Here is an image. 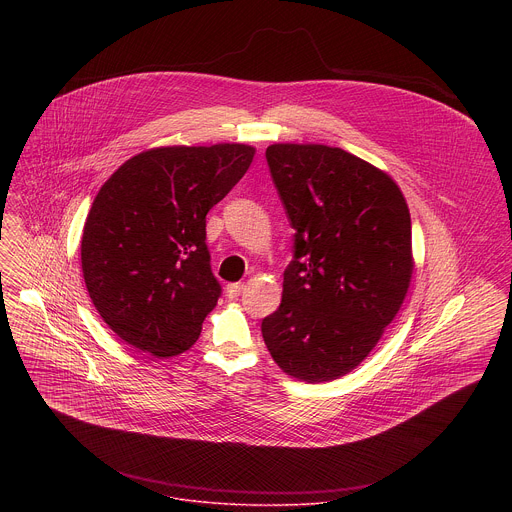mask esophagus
<instances>
[{
  "mask_svg": "<svg viewBox=\"0 0 512 512\" xmlns=\"http://www.w3.org/2000/svg\"><path fill=\"white\" fill-rule=\"evenodd\" d=\"M242 290H244V284H240V282L238 284H228L226 286V297L228 299H236L242 293Z\"/></svg>",
  "mask_w": 512,
  "mask_h": 512,
  "instance_id": "34e87169",
  "label": "esophagus"
}]
</instances>
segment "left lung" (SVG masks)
Listing matches in <instances>:
<instances>
[{
	"label": "left lung",
	"mask_w": 512,
	"mask_h": 512,
	"mask_svg": "<svg viewBox=\"0 0 512 512\" xmlns=\"http://www.w3.org/2000/svg\"><path fill=\"white\" fill-rule=\"evenodd\" d=\"M266 159L295 228L278 311L264 343L286 374L329 382L355 370L412 282V222L396 181L321 144H272Z\"/></svg>",
	"instance_id": "1"
}]
</instances>
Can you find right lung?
Segmentation results:
<instances>
[{"label":"right lung","instance_id":"right-lung-1","mask_svg":"<svg viewBox=\"0 0 512 512\" xmlns=\"http://www.w3.org/2000/svg\"><path fill=\"white\" fill-rule=\"evenodd\" d=\"M254 153L246 144L151 147L100 187L82 230V276L124 343L157 359L197 343L220 295L205 219Z\"/></svg>","mask_w":512,"mask_h":512}]
</instances>
